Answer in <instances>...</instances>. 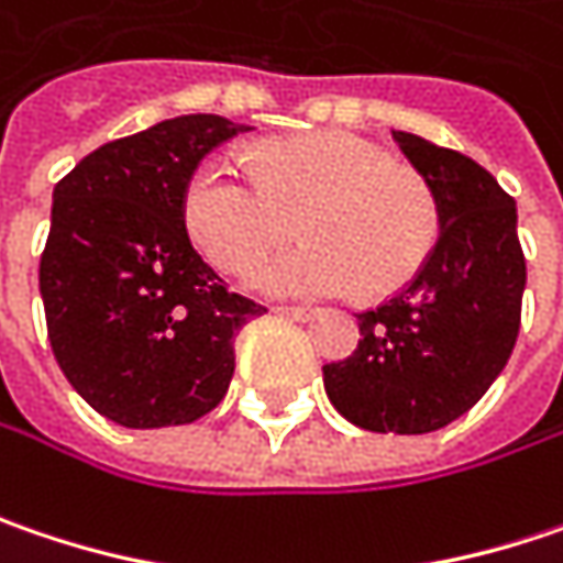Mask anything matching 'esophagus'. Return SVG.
Returning a JSON list of instances; mask_svg holds the SVG:
<instances>
[{"mask_svg":"<svg viewBox=\"0 0 563 563\" xmlns=\"http://www.w3.org/2000/svg\"><path fill=\"white\" fill-rule=\"evenodd\" d=\"M275 313L285 317V320H295V323H307V320L317 317V310H307V307H275Z\"/></svg>","mask_w":563,"mask_h":563,"instance_id":"34e87169","label":"esophagus"}]
</instances>
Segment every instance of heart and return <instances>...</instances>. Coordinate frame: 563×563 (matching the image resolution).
Masks as SVG:
<instances>
[{"mask_svg":"<svg viewBox=\"0 0 563 563\" xmlns=\"http://www.w3.org/2000/svg\"><path fill=\"white\" fill-rule=\"evenodd\" d=\"M253 157L256 177L211 155L186 180V234L211 266L246 275L291 234L295 214L307 240L253 278L268 295L389 297L428 263L440 231L434 192L374 142L320 129L268 139Z\"/></svg>","mask_w":563,"mask_h":563,"instance_id":"heart-1","label":"heart"}]
</instances>
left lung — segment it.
<instances>
[{"instance_id": "8db88e82", "label": "left lung", "mask_w": 563, "mask_h": 563, "mask_svg": "<svg viewBox=\"0 0 563 563\" xmlns=\"http://www.w3.org/2000/svg\"><path fill=\"white\" fill-rule=\"evenodd\" d=\"M431 186L440 238L396 297L357 313L352 357L325 364L329 402L374 434H431L475 406L517 345L526 260L517 202L472 157L393 132Z\"/></svg>"}]
</instances>
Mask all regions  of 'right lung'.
Returning <instances> with one entry per match:
<instances>
[{
    "instance_id": "add662e5",
    "label": "right lung",
    "mask_w": 563,
    "mask_h": 563,
    "mask_svg": "<svg viewBox=\"0 0 563 563\" xmlns=\"http://www.w3.org/2000/svg\"><path fill=\"white\" fill-rule=\"evenodd\" d=\"M250 126L174 117L81 157L53 189L41 297L75 393L123 428L189 424L234 377V335L266 307L228 291L196 253L184 189L199 161Z\"/></svg>"
}]
</instances>
